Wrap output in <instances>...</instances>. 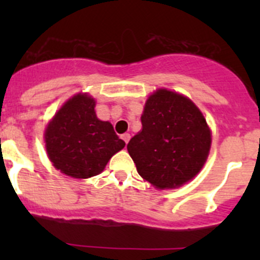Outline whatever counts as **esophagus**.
Instances as JSON below:
<instances>
[{"instance_id": "esophagus-1", "label": "esophagus", "mask_w": 260, "mask_h": 260, "mask_svg": "<svg viewBox=\"0 0 260 260\" xmlns=\"http://www.w3.org/2000/svg\"><path fill=\"white\" fill-rule=\"evenodd\" d=\"M120 138H122V140L124 141L125 143H128V142H129L131 135H129V133H124V135H122V136H120Z\"/></svg>"}]
</instances>
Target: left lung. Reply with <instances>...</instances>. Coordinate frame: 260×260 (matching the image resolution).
Returning a JSON list of instances; mask_svg holds the SVG:
<instances>
[{
    "label": "left lung",
    "instance_id": "left-lung-1",
    "mask_svg": "<svg viewBox=\"0 0 260 260\" xmlns=\"http://www.w3.org/2000/svg\"><path fill=\"white\" fill-rule=\"evenodd\" d=\"M142 131L127 145L143 179L159 188L179 187L199 174L208 158L211 133L186 96L159 89L146 102Z\"/></svg>",
    "mask_w": 260,
    "mask_h": 260
}]
</instances>
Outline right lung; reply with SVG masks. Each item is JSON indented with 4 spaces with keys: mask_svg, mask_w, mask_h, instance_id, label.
<instances>
[{
    "mask_svg": "<svg viewBox=\"0 0 260 260\" xmlns=\"http://www.w3.org/2000/svg\"><path fill=\"white\" fill-rule=\"evenodd\" d=\"M94 107L91 96L77 94L45 131L50 161L67 176L88 179L101 174L111 157L125 146L111 123L96 118Z\"/></svg>",
    "mask_w": 260,
    "mask_h": 260,
    "instance_id": "right-lung-1",
    "label": "right lung"
}]
</instances>
